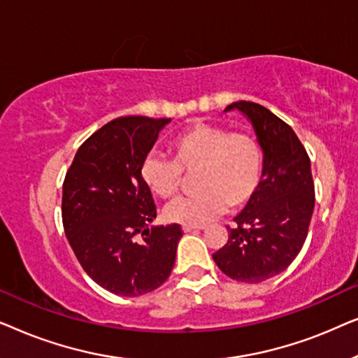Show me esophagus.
<instances>
[{
  "label": "esophagus",
  "mask_w": 358,
  "mask_h": 358,
  "mask_svg": "<svg viewBox=\"0 0 358 358\" xmlns=\"http://www.w3.org/2000/svg\"><path fill=\"white\" fill-rule=\"evenodd\" d=\"M203 228H205L203 224H197V227H195V224H184V227H182L184 233H189V231H197V229H203Z\"/></svg>",
  "instance_id": "obj_1"
}]
</instances>
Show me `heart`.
Listing matches in <instances>:
<instances>
[{
    "label": "heart",
    "mask_w": 358,
    "mask_h": 358,
    "mask_svg": "<svg viewBox=\"0 0 358 358\" xmlns=\"http://www.w3.org/2000/svg\"><path fill=\"white\" fill-rule=\"evenodd\" d=\"M173 161L146 155L140 176L146 187L161 199L179 192L185 174L195 176L199 194L171 202L164 218L179 224H203L224 208L241 210L259 192L264 174V151L252 135L229 131L222 125L194 122L173 136Z\"/></svg>",
    "instance_id": "heart-1"
}]
</instances>
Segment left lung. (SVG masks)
Returning <instances> with one entry per match:
<instances>
[{"instance_id": "1", "label": "left lung", "mask_w": 358, "mask_h": 358, "mask_svg": "<svg viewBox=\"0 0 358 358\" xmlns=\"http://www.w3.org/2000/svg\"><path fill=\"white\" fill-rule=\"evenodd\" d=\"M252 122L264 151V180L251 203L228 227V241L213 254L224 275L259 283L295 261L315 210V182L305 146L295 131L261 104L233 102Z\"/></svg>"}]
</instances>
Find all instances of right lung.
Segmentation results:
<instances>
[{
    "label": "right lung",
    "instance_id": "right-lung-1",
    "mask_svg": "<svg viewBox=\"0 0 358 358\" xmlns=\"http://www.w3.org/2000/svg\"><path fill=\"white\" fill-rule=\"evenodd\" d=\"M168 122L143 115L107 122L78 148L63 180L68 243L87 275L115 295L153 292L173 271L182 228L148 229L156 205L140 176L141 161Z\"/></svg>",
    "mask_w": 358,
    "mask_h": 358
}]
</instances>
